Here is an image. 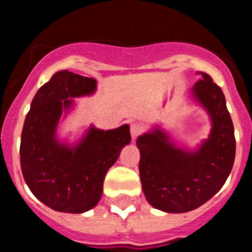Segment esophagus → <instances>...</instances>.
<instances>
[{
	"label": "esophagus",
	"instance_id": "34e87169",
	"mask_svg": "<svg viewBox=\"0 0 252 252\" xmlns=\"http://www.w3.org/2000/svg\"><path fill=\"white\" fill-rule=\"evenodd\" d=\"M130 130H131V136H132V139H136L140 133L144 131V126H142V124H140V122H132V124H131Z\"/></svg>",
	"mask_w": 252,
	"mask_h": 252
}]
</instances>
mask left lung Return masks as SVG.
Returning a JSON list of instances; mask_svg holds the SVG:
<instances>
[{"label": "left lung", "instance_id": "left-lung-1", "mask_svg": "<svg viewBox=\"0 0 252 252\" xmlns=\"http://www.w3.org/2000/svg\"><path fill=\"white\" fill-rule=\"evenodd\" d=\"M201 75L192 92L208 112L212 128L198 150L178 148L158 127L136 141L144 194L164 212H189L209 201L223 187L235 161V132L224 94L208 74Z\"/></svg>", "mask_w": 252, "mask_h": 252}]
</instances>
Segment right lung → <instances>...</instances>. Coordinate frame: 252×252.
<instances>
[{
	"instance_id": "right-lung-1",
	"label": "right lung",
	"mask_w": 252,
	"mask_h": 252,
	"mask_svg": "<svg viewBox=\"0 0 252 252\" xmlns=\"http://www.w3.org/2000/svg\"><path fill=\"white\" fill-rule=\"evenodd\" d=\"M97 82L60 70L40 87L31 102L21 133L20 164L32 194L58 212L83 213L98 203L107 170L130 144V126L99 130L91 126L81 141L59 142L57 127L62 113L75 97L90 95Z\"/></svg>"
}]
</instances>
